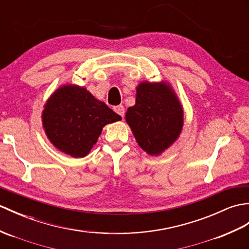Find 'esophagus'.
I'll list each match as a JSON object with an SVG mask.
<instances>
[{
  "label": "esophagus",
  "mask_w": 249,
  "mask_h": 249,
  "mask_svg": "<svg viewBox=\"0 0 249 249\" xmlns=\"http://www.w3.org/2000/svg\"><path fill=\"white\" fill-rule=\"evenodd\" d=\"M114 111L117 112L118 114H120L122 118H124V115H125V109H124V107H123L122 105L114 107Z\"/></svg>",
  "instance_id": "34e87169"
}]
</instances>
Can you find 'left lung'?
Segmentation results:
<instances>
[{
	"mask_svg": "<svg viewBox=\"0 0 249 249\" xmlns=\"http://www.w3.org/2000/svg\"><path fill=\"white\" fill-rule=\"evenodd\" d=\"M127 124L136 141L151 156L162 154L174 143L183 126V108L171 85L142 82L136 104L127 109Z\"/></svg>",
	"mask_w": 249,
	"mask_h": 249,
	"instance_id": "1",
	"label": "left lung"
}]
</instances>
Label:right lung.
<instances>
[{"mask_svg": "<svg viewBox=\"0 0 249 249\" xmlns=\"http://www.w3.org/2000/svg\"><path fill=\"white\" fill-rule=\"evenodd\" d=\"M121 119L105 103L77 85L61 86L49 97L42 111L46 137L60 152L74 158L88 155L103 127Z\"/></svg>", "mask_w": 249, "mask_h": 249, "instance_id": "1", "label": "right lung"}]
</instances>
